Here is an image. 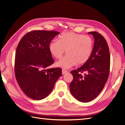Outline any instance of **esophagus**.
Wrapping results in <instances>:
<instances>
[{"instance_id":"34e87169","label":"esophagus","mask_w":125,"mask_h":125,"mask_svg":"<svg viewBox=\"0 0 125 125\" xmlns=\"http://www.w3.org/2000/svg\"><path fill=\"white\" fill-rule=\"evenodd\" d=\"M67 70H65V69H62V73L63 74H66V73H67Z\"/></svg>"}]
</instances>
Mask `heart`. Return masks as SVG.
I'll list each match as a JSON object with an SVG mask.
<instances>
[{
    "label": "heart",
    "instance_id": "heart-1",
    "mask_svg": "<svg viewBox=\"0 0 125 125\" xmlns=\"http://www.w3.org/2000/svg\"><path fill=\"white\" fill-rule=\"evenodd\" d=\"M93 41L89 36L74 32H63L57 41H52L49 46L51 54L59 59L65 52L67 55L56 63L58 67L67 69L75 63L83 65L88 61L93 50Z\"/></svg>",
    "mask_w": 125,
    "mask_h": 125
}]
</instances>
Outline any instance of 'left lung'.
Instances as JSON below:
<instances>
[{"label": "left lung", "mask_w": 125, "mask_h": 125, "mask_svg": "<svg viewBox=\"0 0 125 125\" xmlns=\"http://www.w3.org/2000/svg\"><path fill=\"white\" fill-rule=\"evenodd\" d=\"M94 43L91 56L77 70L70 72L73 80L70 84L73 95L81 102H88L99 95L106 83L110 70V53L106 41L100 33L90 32ZM85 72L82 76L81 73Z\"/></svg>", "instance_id": "left-lung-1"}]
</instances>
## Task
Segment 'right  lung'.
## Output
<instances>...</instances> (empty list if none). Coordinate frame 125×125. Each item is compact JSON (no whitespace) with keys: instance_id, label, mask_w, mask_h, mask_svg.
I'll return each instance as SVG.
<instances>
[{"instance_id":"add662e5","label":"right lung","mask_w":125,"mask_h":125,"mask_svg":"<svg viewBox=\"0 0 125 125\" xmlns=\"http://www.w3.org/2000/svg\"><path fill=\"white\" fill-rule=\"evenodd\" d=\"M59 32L34 30L22 37L17 47L14 60L15 76L26 96L41 100L52 91L62 75L60 68H47L54 62L49 50L51 41Z\"/></svg>"}]
</instances>
